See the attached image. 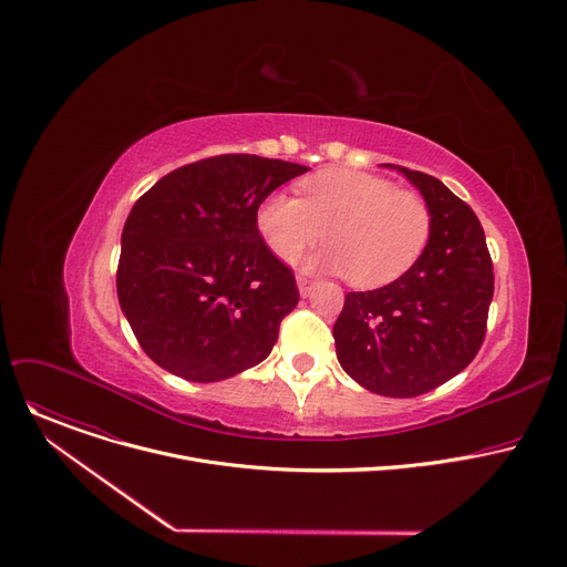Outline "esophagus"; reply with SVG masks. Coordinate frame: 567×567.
Returning a JSON list of instances; mask_svg holds the SVG:
<instances>
[{
  "mask_svg": "<svg viewBox=\"0 0 567 567\" xmlns=\"http://www.w3.org/2000/svg\"><path fill=\"white\" fill-rule=\"evenodd\" d=\"M296 285H298L300 296L305 298V296H309V291H311V287H313V280L307 278V276H302V274H298V276H296Z\"/></svg>",
  "mask_w": 567,
  "mask_h": 567,
  "instance_id": "esophagus-1",
  "label": "esophagus"
}]
</instances>
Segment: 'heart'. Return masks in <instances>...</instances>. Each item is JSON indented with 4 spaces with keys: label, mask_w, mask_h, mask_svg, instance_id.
Wrapping results in <instances>:
<instances>
[{
    "label": "heart",
    "mask_w": 567,
    "mask_h": 567,
    "mask_svg": "<svg viewBox=\"0 0 567 567\" xmlns=\"http://www.w3.org/2000/svg\"><path fill=\"white\" fill-rule=\"evenodd\" d=\"M300 199L271 193L256 210L269 251L291 262L318 239L330 245L305 260L357 287H381L406 274L431 237V208L411 190L361 171H322L300 184Z\"/></svg>",
    "instance_id": "b5f03b06"
}]
</instances>
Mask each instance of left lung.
<instances>
[{"label":"left lung","instance_id":"1","mask_svg":"<svg viewBox=\"0 0 567 567\" xmlns=\"http://www.w3.org/2000/svg\"><path fill=\"white\" fill-rule=\"evenodd\" d=\"M406 177L431 208L420 260L394 282L350 291L334 322L341 368L365 390L417 396L462 372L477 354L494 298V267L475 213L440 179Z\"/></svg>","mask_w":567,"mask_h":567}]
</instances>
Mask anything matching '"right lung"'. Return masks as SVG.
Returning <instances> with one entry per match:
<instances>
[{
	"instance_id": "add662e5",
	"label": "right lung",
	"mask_w": 567,
	"mask_h": 567,
	"mask_svg": "<svg viewBox=\"0 0 567 567\" xmlns=\"http://www.w3.org/2000/svg\"><path fill=\"white\" fill-rule=\"evenodd\" d=\"M307 166L219 154L161 177L130 210L116 291L143 352L188 381L265 361L298 287L265 245L256 210Z\"/></svg>"
}]
</instances>
